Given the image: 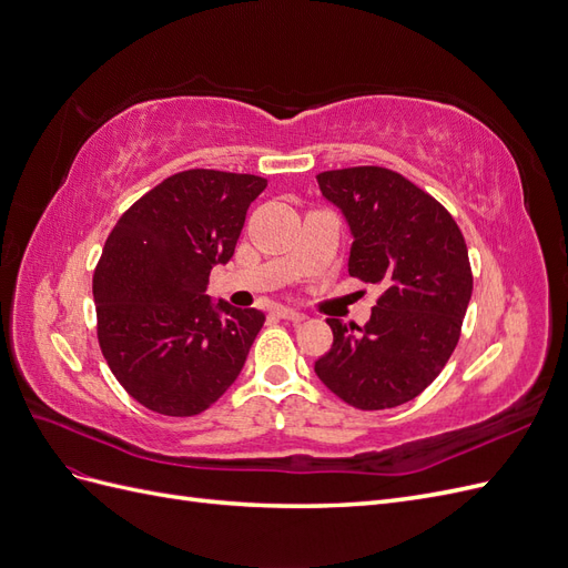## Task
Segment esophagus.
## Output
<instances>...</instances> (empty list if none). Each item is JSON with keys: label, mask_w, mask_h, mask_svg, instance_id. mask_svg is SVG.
Returning a JSON list of instances; mask_svg holds the SVG:
<instances>
[{"label": "esophagus", "mask_w": 568, "mask_h": 568, "mask_svg": "<svg viewBox=\"0 0 568 568\" xmlns=\"http://www.w3.org/2000/svg\"><path fill=\"white\" fill-rule=\"evenodd\" d=\"M277 317H280V320H284V322H291V324H298V322H303V320H305V315H303V313H298V311H288V307H282V311H277Z\"/></svg>", "instance_id": "34e87169"}]
</instances>
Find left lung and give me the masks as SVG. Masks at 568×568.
Returning <instances> with one entry per match:
<instances>
[{
  "mask_svg": "<svg viewBox=\"0 0 568 568\" xmlns=\"http://www.w3.org/2000/svg\"><path fill=\"white\" fill-rule=\"evenodd\" d=\"M351 230V277L382 288L365 326L326 320L320 382L357 409L398 407L448 363L471 301V267L453 215L417 184L363 165L317 175Z\"/></svg>",
  "mask_w": 568,
  "mask_h": 568,
  "instance_id": "obj_1",
  "label": "left lung"
}]
</instances>
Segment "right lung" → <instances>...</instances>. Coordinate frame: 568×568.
Segmentation results:
<instances>
[{
	"label": "right lung",
	"instance_id": "add662e5",
	"mask_svg": "<svg viewBox=\"0 0 568 568\" xmlns=\"http://www.w3.org/2000/svg\"><path fill=\"white\" fill-rule=\"evenodd\" d=\"M265 186L257 175L184 170L136 201L106 239L92 286L99 346L120 386L159 415L209 409L246 363L265 315L205 291Z\"/></svg>",
	"mask_w": 568,
	"mask_h": 568
}]
</instances>
